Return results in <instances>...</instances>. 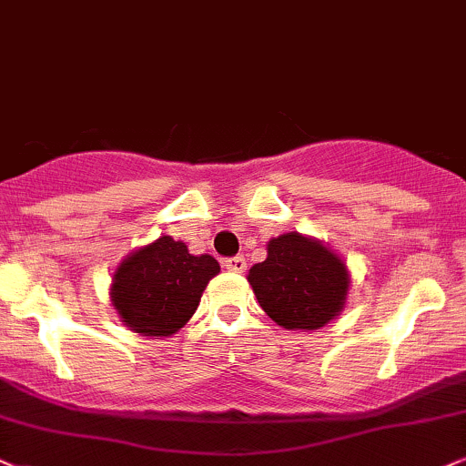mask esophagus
<instances>
[{"instance_id": "34e87169", "label": "esophagus", "mask_w": 466, "mask_h": 466, "mask_svg": "<svg viewBox=\"0 0 466 466\" xmlns=\"http://www.w3.org/2000/svg\"><path fill=\"white\" fill-rule=\"evenodd\" d=\"M223 267H226L228 270H232V273H243V270L247 268V260L243 256L226 258V260H223Z\"/></svg>"}]
</instances>
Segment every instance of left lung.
<instances>
[{"mask_svg": "<svg viewBox=\"0 0 466 466\" xmlns=\"http://www.w3.org/2000/svg\"><path fill=\"white\" fill-rule=\"evenodd\" d=\"M267 251V260L253 264L247 281L277 325L316 331L344 309L350 277L338 253L299 232L270 238Z\"/></svg>", "mask_w": 466, "mask_h": 466, "instance_id": "1", "label": "left lung"}]
</instances>
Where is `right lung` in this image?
<instances>
[{
  "label": "right lung",
  "instance_id": "obj_1",
  "mask_svg": "<svg viewBox=\"0 0 466 466\" xmlns=\"http://www.w3.org/2000/svg\"><path fill=\"white\" fill-rule=\"evenodd\" d=\"M219 270L213 256H193L182 240L161 237L120 262L111 303L131 331L167 338L196 314L204 288Z\"/></svg>",
  "mask_w": 466,
  "mask_h": 466
}]
</instances>
